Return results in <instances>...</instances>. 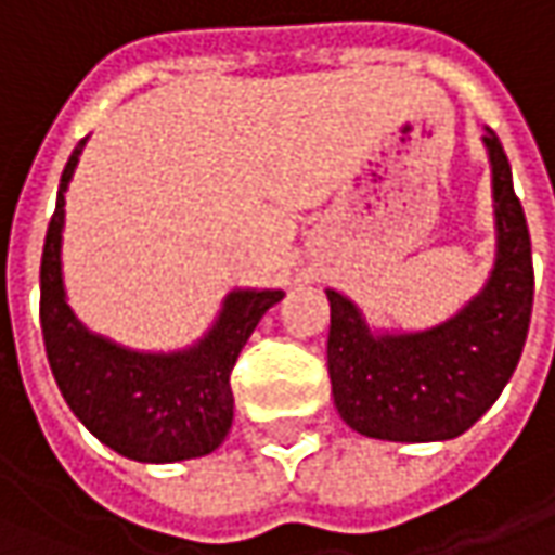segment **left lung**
<instances>
[{
    "instance_id": "left-lung-1",
    "label": "left lung",
    "mask_w": 555,
    "mask_h": 555,
    "mask_svg": "<svg viewBox=\"0 0 555 555\" xmlns=\"http://www.w3.org/2000/svg\"><path fill=\"white\" fill-rule=\"evenodd\" d=\"M491 165L494 263L486 285L430 328H374L356 300L332 304L328 374L347 427L387 442H446L469 430L513 377L526 347L534 270L522 202L498 134L482 138Z\"/></svg>"
}]
</instances>
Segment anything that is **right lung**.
<instances>
[{
    "mask_svg": "<svg viewBox=\"0 0 555 555\" xmlns=\"http://www.w3.org/2000/svg\"><path fill=\"white\" fill-rule=\"evenodd\" d=\"M86 141L76 144L61 175L39 270V319L57 390L86 430L122 457L175 464L211 454L233 424L230 372L263 313L285 292H227L208 332L181 350H131L91 332L67 304L61 260L64 205Z\"/></svg>",
    "mask_w": 555,
    "mask_h": 555,
    "instance_id": "obj_1",
    "label": "right lung"
}]
</instances>
